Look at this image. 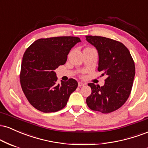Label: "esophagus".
I'll return each mask as SVG.
<instances>
[{"label":"esophagus","instance_id":"1","mask_svg":"<svg viewBox=\"0 0 148 148\" xmlns=\"http://www.w3.org/2000/svg\"><path fill=\"white\" fill-rule=\"evenodd\" d=\"M85 84L82 82H79V87H81V86H84Z\"/></svg>","mask_w":148,"mask_h":148}]
</instances>
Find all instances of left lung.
<instances>
[{
	"mask_svg": "<svg viewBox=\"0 0 148 148\" xmlns=\"http://www.w3.org/2000/svg\"><path fill=\"white\" fill-rule=\"evenodd\" d=\"M99 54L98 71L106 76L103 86L90 83L92 92L86 99L92 111L109 113L126 102L132 91L135 64L129 49L121 42L101 36H86Z\"/></svg>",
	"mask_w": 148,
	"mask_h": 148,
	"instance_id": "obj_1",
	"label": "left lung"
}]
</instances>
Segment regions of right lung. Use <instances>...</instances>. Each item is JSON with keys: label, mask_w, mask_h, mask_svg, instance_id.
I'll return each instance as SVG.
<instances>
[{"label": "right lung", "mask_w": 148, "mask_h": 148, "mask_svg": "<svg viewBox=\"0 0 148 148\" xmlns=\"http://www.w3.org/2000/svg\"><path fill=\"white\" fill-rule=\"evenodd\" d=\"M79 42L77 37L41 38L25 50L20 83L27 99L38 111L51 113L62 109L77 88L78 83L74 79L57 84L54 70L65 63L69 51Z\"/></svg>", "instance_id": "1"}]
</instances>
